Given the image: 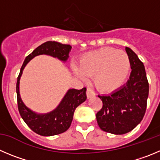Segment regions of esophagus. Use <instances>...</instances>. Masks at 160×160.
<instances>
[{"label":"esophagus","mask_w":160,"mask_h":160,"mask_svg":"<svg viewBox=\"0 0 160 160\" xmlns=\"http://www.w3.org/2000/svg\"><path fill=\"white\" fill-rule=\"evenodd\" d=\"M95 92H93V90H92V88H87V97L88 98H92V97L95 96Z\"/></svg>","instance_id":"1"}]
</instances>
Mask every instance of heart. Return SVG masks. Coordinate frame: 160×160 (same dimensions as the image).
<instances>
[{
	"label": "heart",
	"mask_w": 160,
	"mask_h": 160,
	"mask_svg": "<svg viewBox=\"0 0 160 160\" xmlns=\"http://www.w3.org/2000/svg\"><path fill=\"white\" fill-rule=\"evenodd\" d=\"M130 68V59L125 51L104 47L83 54L79 67H74V72L82 79L94 76L95 87L101 92L110 93L124 84Z\"/></svg>",
	"instance_id": "b5f03b06"
}]
</instances>
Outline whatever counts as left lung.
I'll use <instances>...</instances> for the list:
<instances>
[{
	"label": "left lung",
	"instance_id": "left-lung-1",
	"mask_svg": "<svg viewBox=\"0 0 160 160\" xmlns=\"http://www.w3.org/2000/svg\"><path fill=\"white\" fill-rule=\"evenodd\" d=\"M131 62L129 79L109 95H98L102 108L96 114L102 130L116 135L127 133L142 121L147 107L149 85L144 65L137 55L125 47Z\"/></svg>",
	"mask_w": 160,
	"mask_h": 160
}]
</instances>
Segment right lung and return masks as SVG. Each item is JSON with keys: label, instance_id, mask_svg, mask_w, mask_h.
I'll return each instance as SVG.
<instances>
[{"label": "right lung", "instance_id": "obj_1", "mask_svg": "<svg viewBox=\"0 0 160 160\" xmlns=\"http://www.w3.org/2000/svg\"><path fill=\"white\" fill-rule=\"evenodd\" d=\"M72 46L58 42L48 41L38 46L23 62L16 83L18 109L20 116L28 127L37 134L44 137L58 135L65 132L71 125L76 108L87 98L86 88L77 90L68 89L58 107L46 114H38L28 108L22 100L19 94V80L28 62L35 57L46 54L65 62L68 60Z\"/></svg>", "mask_w": 160, "mask_h": 160}]
</instances>
